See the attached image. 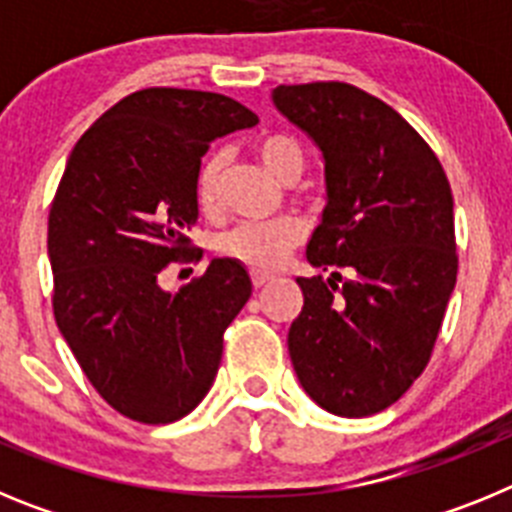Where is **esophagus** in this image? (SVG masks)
<instances>
[{"label":"esophagus","instance_id":"esophagus-1","mask_svg":"<svg viewBox=\"0 0 512 512\" xmlns=\"http://www.w3.org/2000/svg\"><path fill=\"white\" fill-rule=\"evenodd\" d=\"M251 282H253V287L259 289V287H264V284H269L271 277H269V274H259V271H253Z\"/></svg>","mask_w":512,"mask_h":512}]
</instances>
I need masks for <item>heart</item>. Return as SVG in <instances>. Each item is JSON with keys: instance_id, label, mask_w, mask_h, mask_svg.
Listing matches in <instances>:
<instances>
[{"instance_id": "b5f03b06", "label": "heart", "mask_w": 512, "mask_h": 512, "mask_svg": "<svg viewBox=\"0 0 512 512\" xmlns=\"http://www.w3.org/2000/svg\"><path fill=\"white\" fill-rule=\"evenodd\" d=\"M253 153L282 182L300 179L307 166V153L300 140L284 133H269L253 140ZM225 171V153L210 151L194 174V202L202 212H215L220 202V182ZM305 241V223L300 217H277L266 223H238L215 238V251L223 259L238 261L251 271H274Z\"/></svg>"}]
</instances>
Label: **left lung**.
Listing matches in <instances>:
<instances>
[{"instance_id": "left-lung-1", "label": "left lung", "mask_w": 512, "mask_h": 512, "mask_svg": "<svg viewBox=\"0 0 512 512\" xmlns=\"http://www.w3.org/2000/svg\"><path fill=\"white\" fill-rule=\"evenodd\" d=\"M271 99L320 148L328 192L307 261L330 279H297L305 305L289 325L292 366L328 413L374 415L423 374L454 292L449 179L413 125L364 89L282 84Z\"/></svg>"}]
</instances>
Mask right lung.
<instances>
[{"label": "right lung", "mask_w": 512, "mask_h": 512, "mask_svg": "<svg viewBox=\"0 0 512 512\" xmlns=\"http://www.w3.org/2000/svg\"><path fill=\"white\" fill-rule=\"evenodd\" d=\"M259 117L215 92L151 87L104 112L66 161L48 215L53 315L94 390L138 423H174L210 392L223 333L251 297L212 259L176 295L158 277L200 259L194 174L215 138Z\"/></svg>", "instance_id": "right-lung-1"}]
</instances>
